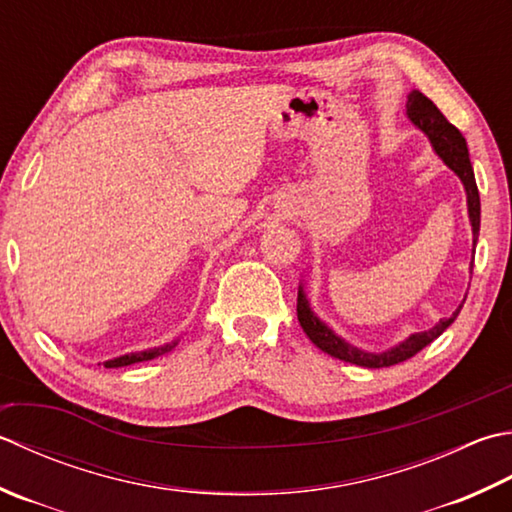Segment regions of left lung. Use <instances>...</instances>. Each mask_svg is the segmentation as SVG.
Returning a JSON list of instances; mask_svg holds the SVG:
<instances>
[{
    "mask_svg": "<svg viewBox=\"0 0 512 512\" xmlns=\"http://www.w3.org/2000/svg\"><path fill=\"white\" fill-rule=\"evenodd\" d=\"M406 115L410 122H413V126L422 130V133L428 137V142L433 146L437 157L442 159V162L459 177V182L464 184L468 219H470V228H473V255H475L479 222H482V206H479V190L475 182L473 164H470V157H468L466 139L442 113H439V108L430 102L424 93H419V90H413V93L408 95ZM470 273H473V262H470ZM462 306L464 304H459V308L450 317L439 319L433 328L408 335L399 344L390 346L386 350H379V353H373V350L357 348L342 335H337L335 330L330 328L324 319H319L315 315V310L310 308L304 284H299V290H297V319L299 324H302L310 342H313L319 350H324V353H328L330 357L342 359V362H348V364L364 366V368H384V366H395L399 362H406V359L417 355L419 350L426 348L433 339L442 335L444 330L455 322Z\"/></svg>",
    "mask_w": 512,
    "mask_h": 512,
    "instance_id": "left-lung-1",
    "label": "left lung"
}]
</instances>
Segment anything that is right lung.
Masks as SVG:
<instances>
[{
	"label": "right lung",
	"mask_w": 512,
	"mask_h": 512,
	"mask_svg": "<svg viewBox=\"0 0 512 512\" xmlns=\"http://www.w3.org/2000/svg\"><path fill=\"white\" fill-rule=\"evenodd\" d=\"M179 339H173V342L162 344V346H155V348H146V350H135V353H126V355H119L108 359L104 362L106 368H122V366H130V364H139V362H148V359H155L159 355H166L170 353L177 346Z\"/></svg>",
	"instance_id": "obj_1"
}]
</instances>
